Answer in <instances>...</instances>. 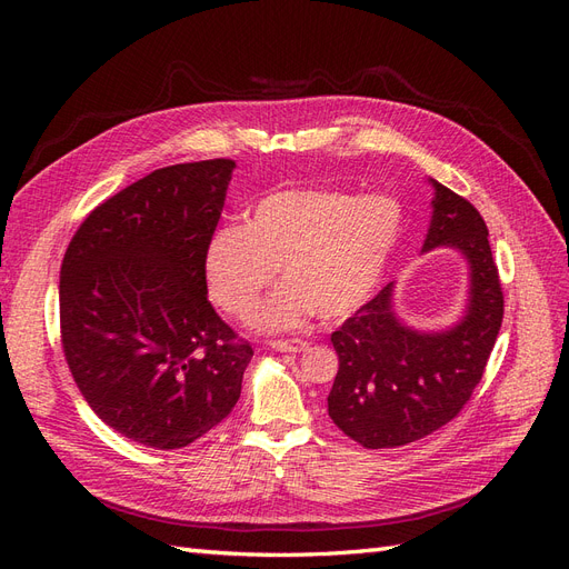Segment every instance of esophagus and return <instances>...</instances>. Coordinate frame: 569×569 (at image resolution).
Masks as SVG:
<instances>
[{
  "label": "esophagus",
  "mask_w": 569,
  "mask_h": 569,
  "mask_svg": "<svg viewBox=\"0 0 569 569\" xmlns=\"http://www.w3.org/2000/svg\"><path fill=\"white\" fill-rule=\"evenodd\" d=\"M270 347L274 351H282V353H297V351L308 349V341H303V339H274Z\"/></svg>",
  "instance_id": "1"
}]
</instances>
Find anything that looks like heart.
<instances>
[{
  "instance_id": "1",
  "label": "heart",
  "mask_w": 569,
  "mask_h": 569,
  "mask_svg": "<svg viewBox=\"0 0 569 569\" xmlns=\"http://www.w3.org/2000/svg\"><path fill=\"white\" fill-rule=\"evenodd\" d=\"M401 234L389 197L332 189H280L256 201L244 226L211 234L203 272L222 311L247 320L280 270L284 282L258 313L263 330H291L308 316L347 318L380 284Z\"/></svg>"
}]
</instances>
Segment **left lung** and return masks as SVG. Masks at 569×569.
I'll list each match as a JSON object with an SVG mask.
<instances>
[{"mask_svg":"<svg viewBox=\"0 0 569 569\" xmlns=\"http://www.w3.org/2000/svg\"><path fill=\"white\" fill-rule=\"evenodd\" d=\"M425 251L458 249L470 263L465 318L443 332H418L396 318L393 284L332 332L339 370L327 412L366 449H396L437 432L470 401L503 322V289L489 230L475 206L432 180Z\"/></svg>","mask_w":569,"mask_h":569,"instance_id":"obj_1","label":"left lung"}]
</instances>
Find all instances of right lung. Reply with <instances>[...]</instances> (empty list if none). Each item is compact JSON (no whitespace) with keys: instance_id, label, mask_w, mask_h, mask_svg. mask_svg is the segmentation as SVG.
I'll return each mask as SVG.
<instances>
[{"instance_id":"1","label":"right lung","mask_w":569,"mask_h":569,"mask_svg":"<svg viewBox=\"0 0 569 569\" xmlns=\"http://www.w3.org/2000/svg\"><path fill=\"white\" fill-rule=\"evenodd\" d=\"M234 166L153 170L99 203L63 256L68 370L101 420L151 449L197 441L242 393L253 349L213 311L203 272Z\"/></svg>"}]
</instances>
